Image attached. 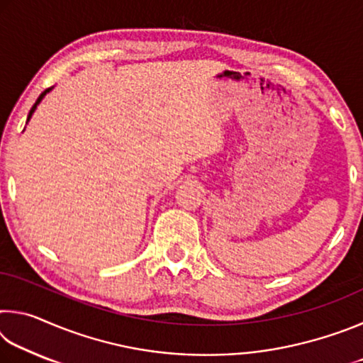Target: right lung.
<instances>
[{
    "label": "right lung",
    "mask_w": 363,
    "mask_h": 363,
    "mask_svg": "<svg viewBox=\"0 0 363 363\" xmlns=\"http://www.w3.org/2000/svg\"><path fill=\"white\" fill-rule=\"evenodd\" d=\"M49 91H51V88H48L46 91H43V93L40 94V97H38V99H36V102L33 104V107H32V110H30V113H28V118H27V121H28L30 118H32V115H33V112H35V108H36V106H38V104L41 102V99H43V97H45V96H46V93H49Z\"/></svg>",
    "instance_id": "obj_1"
}]
</instances>
